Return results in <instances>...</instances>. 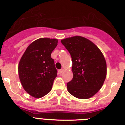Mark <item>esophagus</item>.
Returning a JSON list of instances; mask_svg holds the SVG:
<instances>
[{"instance_id": "esophagus-1", "label": "esophagus", "mask_w": 125, "mask_h": 125, "mask_svg": "<svg viewBox=\"0 0 125 125\" xmlns=\"http://www.w3.org/2000/svg\"><path fill=\"white\" fill-rule=\"evenodd\" d=\"M63 71H64L63 69H61L59 70V74H61V73H63Z\"/></svg>"}]
</instances>
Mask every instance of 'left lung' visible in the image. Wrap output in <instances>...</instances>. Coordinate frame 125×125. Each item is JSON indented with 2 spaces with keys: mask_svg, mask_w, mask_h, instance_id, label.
I'll return each instance as SVG.
<instances>
[{
  "mask_svg": "<svg viewBox=\"0 0 125 125\" xmlns=\"http://www.w3.org/2000/svg\"><path fill=\"white\" fill-rule=\"evenodd\" d=\"M70 53L73 78L67 82L72 95L87 99L101 89L107 75V64L98 47L88 39L76 36L61 41Z\"/></svg>",
  "mask_w": 125,
  "mask_h": 125,
  "instance_id": "8db88e82",
  "label": "left lung"
}]
</instances>
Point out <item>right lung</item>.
Instances as JSON below:
<instances>
[{
  "label": "right lung",
  "mask_w": 125,
  "mask_h": 125,
  "mask_svg": "<svg viewBox=\"0 0 125 125\" xmlns=\"http://www.w3.org/2000/svg\"><path fill=\"white\" fill-rule=\"evenodd\" d=\"M58 45V40L44 38L31 43L18 65V74L23 87L35 98H41L51 91L57 69L51 54Z\"/></svg>",
  "instance_id": "right-lung-1"
}]
</instances>
